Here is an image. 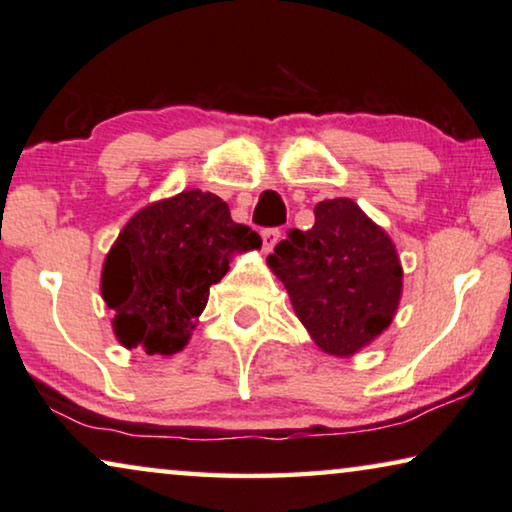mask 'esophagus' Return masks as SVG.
I'll return each mask as SVG.
<instances>
[{
	"label": "esophagus",
	"mask_w": 512,
	"mask_h": 512,
	"mask_svg": "<svg viewBox=\"0 0 512 512\" xmlns=\"http://www.w3.org/2000/svg\"><path fill=\"white\" fill-rule=\"evenodd\" d=\"M261 238H263V249L272 251L274 244H277V240L281 238V231H279V228H263Z\"/></svg>",
	"instance_id": "esophagus-1"
}]
</instances>
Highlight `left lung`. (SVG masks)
Masks as SVG:
<instances>
[{
	"label": "left lung",
	"instance_id": "8db88e82",
	"mask_svg": "<svg viewBox=\"0 0 512 512\" xmlns=\"http://www.w3.org/2000/svg\"><path fill=\"white\" fill-rule=\"evenodd\" d=\"M309 231L291 228L268 265L325 353L348 358L388 328L402 298L395 244L351 198L321 201Z\"/></svg>",
	"mask_w": 512,
	"mask_h": 512
}]
</instances>
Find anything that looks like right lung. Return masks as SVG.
I'll return each instance as SVG.
<instances>
[{"label": "right lung", "mask_w": 512, "mask_h": 512, "mask_svg": "<svg viewBox=\"0 0 512 512\" xmlns=\"http://www.w3.org/2000/svg\"><path fill=\"white\" fill-rule=\"evenodd\" d=\"M261 244L256 231L235 224L219 196L201 189L143 207L122 228L101 272L117 339L147 355L182 351L233 254Z\"/></svg>", "instance_id": "obj_1"}]
</instances>
